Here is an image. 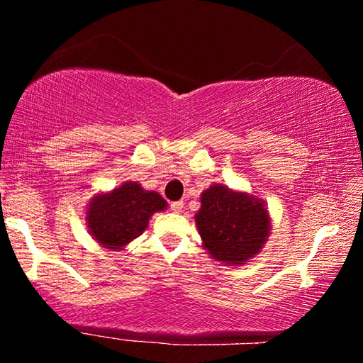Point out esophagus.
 <instances>
[{
  "label": "esophagus",
  "instance_id": "obj_1",
  "mask_svg": "<svg viewBox=\"0 0 363 363\" xmlns=\"http://www.w3.org/2000/svg\"><path fill=\"white\" fill-rule=\"evenodd\" d=\"M169 208H171V211H173V213H181L182 208H184V201H173V203L169 205Z\"/></svg>",
  "mask_w": 363,
  "mask_h": 363
}]
</instances>
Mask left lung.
<instances>
[{
  "label": "left lung",
  "instance_id": "8db88e82",
  "mask_svg": "<svg viewBox=\"0 0 363 363\" xmlns=\"http://www.w3.org/2000/svg\"><path fill=\"white\" fill-rule=\"evenodd\" d=\"M200 203L195 224L201 245L213 259L243 266L264 248L272 223L266 205L256 195L213 184L201 192Z\"/></svg>",
  "mask_w": 363,
  "mask_h": 363
}]
</instances>
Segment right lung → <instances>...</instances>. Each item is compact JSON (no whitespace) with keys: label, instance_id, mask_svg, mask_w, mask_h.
Masks as SVG:
<instances>
[{"label":"right lung","instance_id":"1","mask_svg":"<svg viewBox=\"0 0 363 363\" xmlns=\"http://www.w3.org/2000/svg\"><path fill=\"white\" fill-rule=\"evenodd\" d=\"M167 206L158 192L126 181L110 192L96 194L86 208L84 220L89 235L102 248L120 251L143 235L153 213L164 211Z\"/></svg>","mask_w":363,"mask_h":363}]
</instances>
